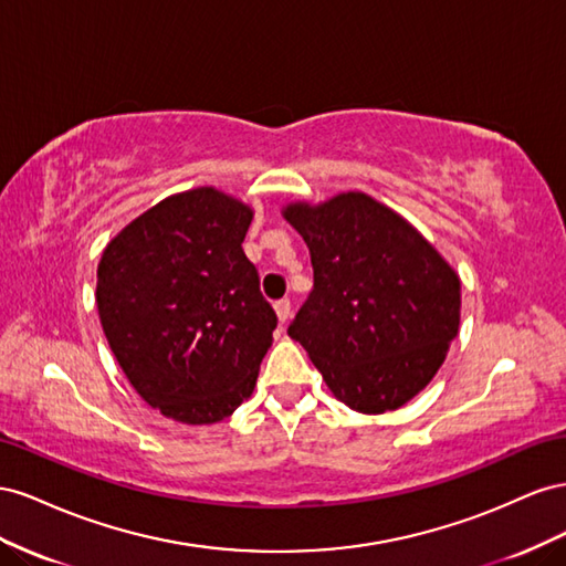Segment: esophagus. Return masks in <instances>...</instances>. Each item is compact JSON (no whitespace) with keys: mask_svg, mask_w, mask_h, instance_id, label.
<instances>
[{"mask_svg":"<svg viewBox=\"0 0 566 566\" xmlns=\"http://www.w3.org/2000/svg\"><path fill=\"white\" fill-rule=\"evenodd\" d=\"M274 313H277L280 322L284 325V322L289 319V315H292V301H289V298H282V301L274 303Z\"/></svg>","mask_w":566,"mask_h":566,"instance_id":"1","label":"esophagus"}]
</instances>
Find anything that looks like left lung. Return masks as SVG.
I'll use <instances>...</instances> for the list:
<instances>
[{"label": "left lung", "instance_id": "obj_1", "mask_svg": "<svg viewBox=\"0 0 566 566\" xmlns=\"http://www.w3.org/2000/svg\"><path fill=\"white\" fill-rule=\"evenodd\" d=\"M282 216L308 244L315 280L289 336L350 410L406 406L458 336V272L406 218L363 191L289 203Z\"/></svg>", "mask_w": 566, "mask_h": 566}]
</instances>
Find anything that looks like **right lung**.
<instances>
[{"instance_id": "right-lung-1", "label": "right lung", "mask_w": 566, "mask_h": 566, "mask_svg": "<svg viewBox=\"0 0 566 566\" xmlns=\"http://www.w3.org/2000/svg\"><path fill=\"white\" fill-rule=\"evenodd\" d=\"M253 211L216 187L172 193L108 241L96 268L106 342L175 422L216 424L251 394L277 315L244 241Z\"/></svg>"}]
</instances>
